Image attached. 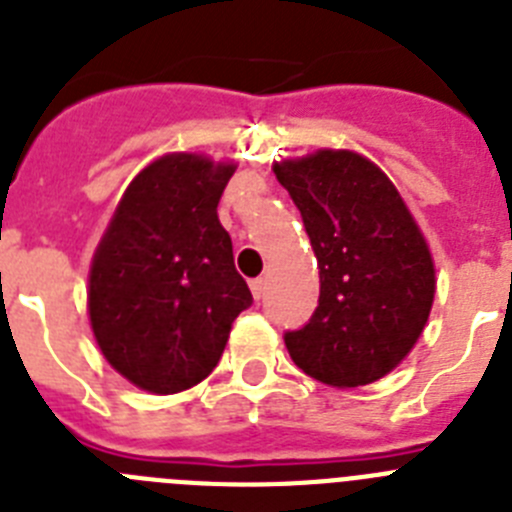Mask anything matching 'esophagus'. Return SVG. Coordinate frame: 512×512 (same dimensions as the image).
<instances>
[{"instance_id": "esophagus-1", "label": "esophagus", "mask_w": 512, "mask_h": 512, "mask_svg": "<svg viewBox=\"0 0 512 512\" xmlns=\"http://www.w3.org/2000/svg\"><path fill=\"white\" fill-rule=\"evenodd\" d=\"M251 292H253V297H256V300H261V297L266 295V279H253Z\"/></svg>"}]
</instances>
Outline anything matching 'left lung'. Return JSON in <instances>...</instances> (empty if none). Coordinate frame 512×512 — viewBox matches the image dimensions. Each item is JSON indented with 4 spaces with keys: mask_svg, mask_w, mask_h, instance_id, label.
<instances>
[{
    "mask_svg": "<svg viewBox=\"0 0 512 512\" xmlns=\"http://www.w3.org/2000/svg\"><path fill=\"white\" fill-rule=\"evenodd\" d=\"M320 269V297L284 343L302 372L330 387L390 374L423 333L436 269L418 223L379 166L354 151L274 164Z\"/></svg>",
    "mask_w": 512,
    "mask_h": 512,
    "instance_id": "left-lung-1",
    "label": "left lung"
}]
</instances>
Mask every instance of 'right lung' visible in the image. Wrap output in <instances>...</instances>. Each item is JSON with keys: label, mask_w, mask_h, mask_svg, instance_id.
Instances as JSON below:
<instances>
[{"label": "right lung", "mask_w": 512, "mask_h": 512, "mask_svg": "<svg viewBox=\"0 0 512 512\" xmlns=\"http://www.w3.org/2000/svg\"><path fill=\"white\" fill-rule=\"evenodd\" d=\"M233 164L169 153L135 176L89 269V320L104 359L153 395L200 384L253 297L235 271L217 202Z\"/></svg>", "instance_id": "obj_1"}]
</instances>
